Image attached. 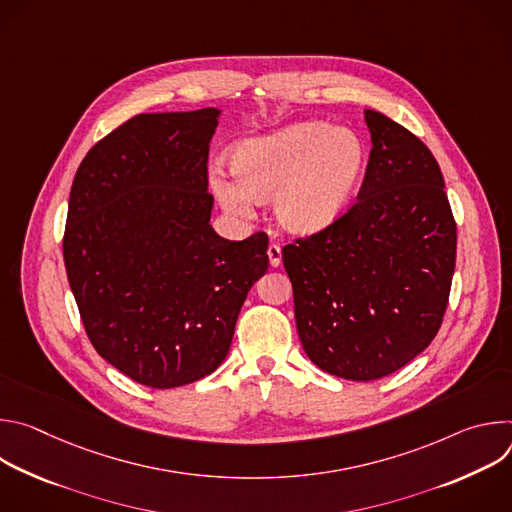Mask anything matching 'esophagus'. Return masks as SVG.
Returning <instances> with one entry per match:
<instances>
[{
  "mask_svg": "<svg viewBox=\"0 0 512 512\" xmlns=\"http://www.w3.org/2000/svg\"><path fill=\"white\" fill-rule=\"evenodd\" d=\"M267 255H269V263H271L273 267H277V265L281 263V247H279L277 243H271V245L267 247Z\"/></svg>",
  "mask_w": 512,
  "mask_h": 512,
  "instance_id": "34e87169",
  "label": "esophagus"
}]
</instances>
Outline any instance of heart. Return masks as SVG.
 Listing matches in <instances>:
<instances>
[{"label":"heart","mask_w":512,"mask_h":512,"mask_svg":"<svg viewBox=\"0 0 512 512\" xmlns=\"http://www.w3.org/2000/svg\"><path fill=\"white\" fill-rule=\"evenodd\" d=\"M369 168L364 143L332 123L306 121L249 139L233 154V172L212 176L223 206L247 214L275 194L279 223L296 233L320 231L348 210Z\"/></svg>","instance_id":"obj_1"}]
</instances>
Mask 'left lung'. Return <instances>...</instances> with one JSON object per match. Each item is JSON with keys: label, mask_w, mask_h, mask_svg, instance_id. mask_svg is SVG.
I'll return each instance as SVG.
<instances>
[{"label": "left lung", "mask_w": 512, "mask_h": 512, "mask_svg": "<svg viewBox=\"0 0 512 512\" xmlns=\"http://www.w3.org/2000/svg\"><path fill=\"white\" fill-rule=\"evenodd\" d=\"M364 121L373 148L356 200L281 251L306 354L350 381L383 379L431 344L456 267V221L433 154L379 111Z\"/></svg>", "instance_id": "8db88e82"}]
</instances>
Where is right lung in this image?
Wrapping results in <instances>:
<instances>
[{
  "label": "right lung",
  "instance_id": "1",
  "mask_svg": "<svg viewBox=\"0 0 512 512\" xmlns=\"http://www.w3.org/2000/svg\"><path fill=\"white\" fill-rule=\"evenodd\" d=\"M218 109L141 113L97 141L72 180L64 267L95 350L131 381L172 389L221 367L269 239L210 227Z\"/></svg>",
  "mask_w": 512,
  "mask_h": 512
}]
</instances>
